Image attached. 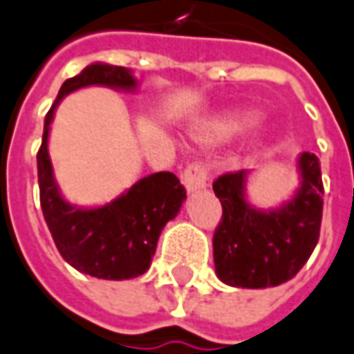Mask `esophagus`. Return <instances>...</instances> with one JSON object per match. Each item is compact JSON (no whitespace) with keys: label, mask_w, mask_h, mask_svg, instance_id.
<instances>
[{"label":"esophagus","mask_w":354,"mask_h":354,"mask_svg":"<svg viewBox=\"0 0 354 354\" xmlns=\"http://www.w3.org/2000/svg\"><path fill=\"white\" fill-rule=\"evenodd\" d=\"M207 178H209V172H207V166L196 160V162H189L186 168H184V174H182V182L184 186L194 192V189L205 188L207 186Z\"/></svg>","instance_id":"1"}]
</instances>
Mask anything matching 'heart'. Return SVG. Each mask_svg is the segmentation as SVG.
I'll return each mask as SVG.
<instances>
[{
	"label": "heart",
	"mask_w": 354,
	"mask_h": 354,
	"mask_svg": "<svg viewBox=\"0 0 354 354\" xmlns=\"http://www.w3.org/2000/svg\"><path fill=\"white\" fill-rule=\"evenodd\" d=\"M252 121H254V119H252V115H249V113H237V115L227 117L225 121L219 125V129H221L223 133H233V131H239V129L250 125Z\"/></svg>",
	"instance_id": "heart-1"
}]
</instances>
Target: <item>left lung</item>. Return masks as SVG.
<instances>
[{
  "label": "left lung",
  "mask_w": 354,
  "mask_h": 354,
  "mask_svg": "<svg viewBox=\"0 0 354 354\" xmlns=\"http://www.w3.org/2000/svg\"><path fill=\"white\" fill-rule=\"evenodd\" d=\"M301 186L294 200L276 212H257L245 201L247 170L214 180L223 215L214 233L215 272L237 288H268L298 274L319 241L323 182L319 158L299 156Z\"/></svg>",
  "instance_id": "8db88e82"
}]
</instances>
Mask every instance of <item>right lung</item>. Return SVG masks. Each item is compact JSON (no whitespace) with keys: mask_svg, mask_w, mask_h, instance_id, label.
I'll return each instance as SVG.
<instances>
[{"mask_svg":"<svg viewBox=\"0 0 354 354\" xmlns=\"http://www.w3.org/2000/svg\"><path fill=\"white\" fill-rule=\"evenodd\" d=\"M131 90L137 86L127 68L90 64L68 78L44 117L41 149L37 153L41 207L48 231L62 259L84 274L104 280H127L145 274L151 266L162 227L176 217L186 189L172 172H156L139 180L127 194L95 209H80L58 194L46 142L58 102L84 86Z\"/></svg>","mask_w":354,"mask_h":354,"instance_id":"right-lung-1","label":"right lung"}]
</instances>
